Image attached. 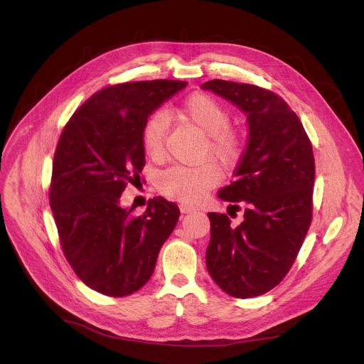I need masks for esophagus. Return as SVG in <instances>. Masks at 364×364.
<instances>
[{
    "instance_id": "esophagus-1",
    "label": "esophagus",
    "mask_w": 364,
    "mask_h": 364,
    "mask_svg": "<svg viewBox=\"0 0 364 364\" xmlns=\"http://www.w3.org/2000/svg\"><path fill=\"white\" fill-rule=\"evenodd\" d=\"M180 211H181V214H190L195 211V208L188 206V205H180Z\"/></svg>"
}]
</instances>
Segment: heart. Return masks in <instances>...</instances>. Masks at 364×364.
Here are the masks:
<instances>
[{
  "mask_svg": "<svg viewBox=\"0 0 364 364\" xmlns=\"http://www.w3.org/2000/svg\"><path fill=\"white\" fill-rule=\"evenodd\" d=\"M177 117L206 136L203 158H213L223 168H232L242 151L239 132L230 127V112L215 97L205 92H195L177 109ZM166 118L156 113L143 129V147L147 155L158 159L164 155ZM218 168L208 162L195 168L174 166L159 176L158 186L162 192L184 203L199 202L209 188L220 183Z\"/></svg>",
  "mask_w": 364,
  "mask_h": 364,
  "instance_id": "b5f03b06",
  "label": "heart"
}]
</instances>
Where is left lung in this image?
<instances>
[{
	"label": "left lung",
	"mask_w": 364,
	"mask_h": 364,
	"mask_svg": "<svg viewBox=\"0 0 364 364\" xmlns=\"http://www.w3.org/2000/svg\"><path fill=\"white\" fill-rule=\"evenodd\" d=\"M202 88L237 106L250 127L235 181L218 192L232 208L245 206L243 221L232 227L225 214H208L206 269L225 294L258 296L288 274L311 224V141L296 113L273 91L223 80Z\"/></svg>",
	"instance_id": "1"
}]
</instances>
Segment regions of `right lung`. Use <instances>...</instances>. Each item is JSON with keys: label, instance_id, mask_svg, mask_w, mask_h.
Segmentation results:
<instances>
[{"label": "right lung", "instance_id": "add662e5", "mask_svg": "<svg viewBox=\"0 0 364 364\" xmlns=\"http://www.w3.org/2000/svg\"><path fill=\"white\" fill-rule=\"evenodd\" d=\"M187 82L155 80L106 87L78 109L57 143L50 206L63 254L88 288L137 292L180 217L174 202L150 199L143 215L119 200L144 166L147 118Z\"/></svg>", "mask_w": 364, "mask_h": 364}]
</instances>
